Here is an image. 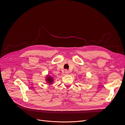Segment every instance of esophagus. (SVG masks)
I'll list each match as a JSON object with an SVG mask.
<instances>
[{
    "instance_id": "34e87169",
    "label": "esophagus",
    "mask_w": 125,
    "mask_h": 125,
    "mask_svg": "<svg viewBox=\"0 0 125 125\" xmlns=\"http://www.w3.org/2000/svg\"><path fill=\"white\" fill-rule=\"evenodd\" d=\"M64 72H65V73H66V74H68L69 73V71L68 70H67V69H65Z\"/></svg>"
}]
</instances>
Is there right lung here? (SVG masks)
<instances>
[{
    "instance_id": "add662e5",
    "label": "right lung",
    "mask_w": 125,
    "mask_h": 125,
    "mask_svg": "<svg viewBox=\"0 0 125 125\" xmlns=\"http://www.w3.org/2000/svg\"><path fill=\"white\" fill-rule=\"evenodd\" d=\"M47 82L49 83H52V82H53V78H52L51 76L47 77Z\"/></svg>"
}]
</instances>
